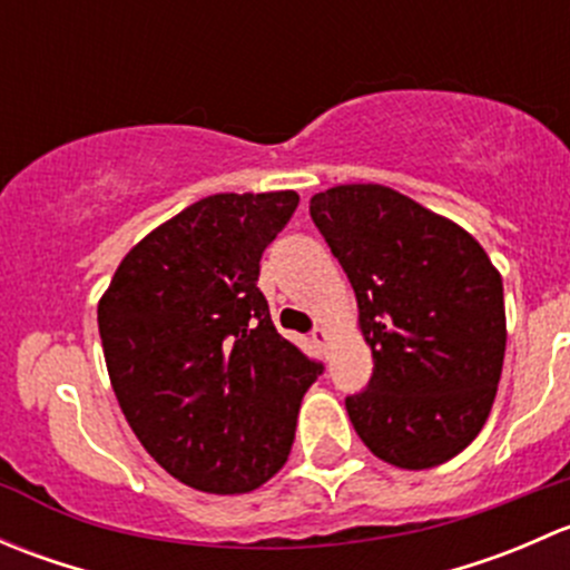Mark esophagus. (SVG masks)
Returning <instances> with one entry per match:
<instances>
[{"instance_id": "1", "label": "esophagus", "mask_w": 570, "mask_h": 570, "mask_svg": "<svg viewBox=\"0 0 570 570\" xmlns=\"http://www.w3.org/2000/svg\"><path fill=\"white\" fill-rule=\"evenodd\" d=\"M312 338H314V342L320 344V347H325V344H327V338H331V333H327V327L317 325V327H314V331H312Z\"/></svg>"}]
</instances>
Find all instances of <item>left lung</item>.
Instances as JSON below:
<instances>
[{
	"mask_svg": "<svg viewBox=\"0 0 570 570\" xmlns=\"http://www.w3.org/2000/svg\"><path fill=\"white\" fill-rule=\"evenodd\" d=\"M358 301L370 386L344 400L372 455L433 469L485 424L502 377V275L465 228L383 184H338L308 204Z\"/></svg>",
	"mask_w": 570,
	"mask_h": 570,
	"instance_id": "1",
	"label": "left lung"
}]
</instances>
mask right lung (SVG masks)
I'll return each instance as SVG.
<instances>
[{"label": "right lung", "mask_w": 570, "mask_h": 570, "mask_svg": "<svg viewBox=\"0 0 570 570\" xmlns=\"http://www.w3.org/2000/svg\"><path fill=\"white\" fill-rule=\"evenodd\" d=\"M297 200L295 189L200 198L126 253L99 301L126 422L195 491L264 485L286 463L303 394L322 372L275 331L256 286Z\"/></svg>", "instance_id": "obj_1"}]
</instances>
